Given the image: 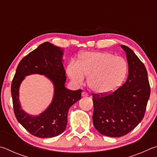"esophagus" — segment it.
<instances>
[{
  "mask_svg": "<svg viewBox=\"0 0 157 157\" xmlns=\"http://www.w3.org/2000/svg\"><path fill=\"white\" fill-rule=\"evenodd\" d=\"M82 97H86V96H88V94H87L86 92L83 91L82 93Z\"/></svg>",
  "mask_w": 157,
  "mask_h": 157,
  "instance_id": "obj_1",
  "label": "esophagus"
}]
</instances>
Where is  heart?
<instances>
[{"instance_id":"heart-1","label":"heart","mask_w":157,"mask_h":157,"mask_svg":"<svg viewBox=\"0 0 157 157\" xmlns=\"http://www.w3.org/2000/svg\"><path fill=\"white\" fill-rule=\"evenodd\" d=\"M128 72V64L124 58L108 52L83 53L78 62L69 63L66 73L76 84L88 78V85L98 94L106 95L115 91L123 84Z\"/></svg>"}]
</instances>
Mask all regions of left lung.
I'll use <instances>...</instances> for the list:
<instances>
[{"mask_svg": "<svg viewBox=\"0 0 157 157\" xmlns=\"http://www.w3.org/2000/svg\"><path fill=\"white\" fill-rule=\"evenodd\" d=\"M121 46L129 66L126 82L111 94H92L94 125L101 134L109 137L124 136L140 123L150 95L145 66L129 48Z\"/></svg>", "mask_w": 157, "mask_h": 157, "instance_id": "8db88e82", "label": "left lung"}]
</instances>
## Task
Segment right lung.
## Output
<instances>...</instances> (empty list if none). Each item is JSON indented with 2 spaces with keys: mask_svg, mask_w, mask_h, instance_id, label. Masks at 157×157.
Wrapping results in <instances>:
<instances>
[{
  "mask_svg": "<svg viewBox=\"0 0 157 157\" xmlns=\"http://www.w3.org/2000/svg\"><path fill=\"white\" fill-rule=\"evenodd\" d=\"M62 55L63 50L60 48L45 42L21 59L13 78L11 94L15 116L21 125L34 136L51 138L64 132L69 108L81 99L82 89L71 91L64 86L66 77ZM31 74L45 75L55 87L52 104L37 117L26 114L20 108L18 100L21 82Z\"/></svg>",
  "mask_w": 157,
  "mask_h": 157,
  "instance_id": "obj_1",
  "label": "right lung"
}]
</instances>
